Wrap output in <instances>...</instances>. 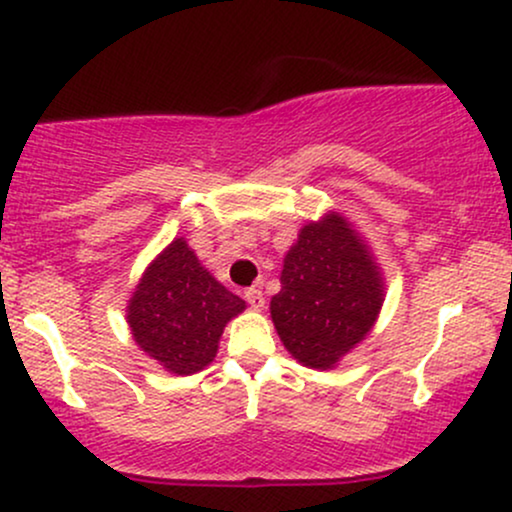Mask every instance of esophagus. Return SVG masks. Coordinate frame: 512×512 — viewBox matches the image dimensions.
Here are the masks:
<instances>
[{
	"label": "esophagus",
	"instance_id": "1",
	"mask_svg": "<svg viewBox=\"0 0 512 512\" xmlns=\"http://www.w3.org/2000/svg\"><path fill=\"white\" fill-rule=\"evenodd\" d=\"M245 302H248L252 309H262L264 307L262 290L260 288H248V290H245Z\"/></svg>",
	"mask_w": 512,
	"mask_h": 512
}]
</instances>
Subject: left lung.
<instances>
[{
  "mask_svg": "<svg viewBox=\"0 0 512 512\" xmlns=\"http://www.w3.org/2000/svg\"><path fill=\"white\" fill-rule=\"evenodd\" d=\"M383 300V274L368 245L340 212H328L302 226L269 309L288 352L326 371L371 333Z\"/></svg>",
  "mask_w": 512,
  "mask_h": 512,
  "instance_id": "8db88e82",
  "label": "left lung"
}]
</instances>
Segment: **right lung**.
Wrapping results in <instances>:
<instances>
[{
    "label": "right lung",
    "mask_w": 512,
    "mask_h": 512,
    "mask_svg": "<svg viewBox=\"0 0 512 512\" xmlns=\"http://www.w3.org/2000/svg\"><path fill=\"white\" fill-rule=\"evenodd\" d=\"M245 309L184 238L148 264L127 304L132 338L170 373L191 375L215 359L224 326Z\"/></svg>",
    "instance_id": "right-lung-1"
}]
</instances>
